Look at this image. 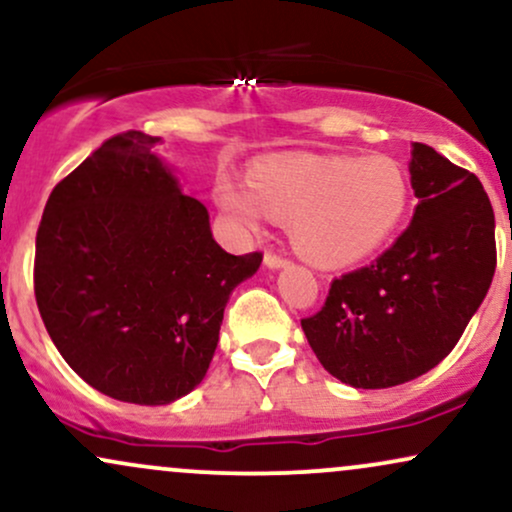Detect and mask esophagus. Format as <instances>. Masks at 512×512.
Masks as SVG:
<instances>
[{
  "mask_svg": "<svg viewBox=\"0 0 512 512\" xmlns=\"http://www.w3.org/2000/svg\"><path fill=\"white\" fill-rule=\"evenodd\" d=\"M264 264H267L269 269H281V267H286V264H289V260H286V257H281V255H276V252H264Z\"/></svg>",
  "mask_w": 512,
  "mask_h": 512,
  "instance_id": "34e87169",
  "label": "esophagus"
}]
</instances>
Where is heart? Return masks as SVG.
<instances>
[{
  "mask_svg": "<svg viewBox=\"0 0 512 512\" xmlns=\"http://www.w3.org/2000/svg\"><path fill=\"white\" fill-rule=\"evenodd\" d=\"M216 199L245 231H257L269 214L291 223L293 245L305 260L351 267L395 238L411 187L390 156H289L257 163L248 185L223 175Z\"/></svg>",
  "mask_w": 512,
  "mask_h": 512,
  "instance_id": "heart-1",
  "label": "heart"
}]
</instances>
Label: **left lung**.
I'll use <instances>...</instances> for the list:
<instances>
[{
    "label": "left lung",
    "mask_w": 512,
    "mask_h": 512,
    "mask_svg": "<svg viewBox=\"0 0 512 512\" xmlns=\"http://www.w3.org/2000/svg\"><path fill=\"white\" fill-rule=\"evenodd\" d=\"M409 173L419 204L407 231L373 264L334 279L320 313L301 320L327 373L361 390L436 368L496 272V219L477 175L419 142Z\"/></svg>",
    "instance_id": "obj_1"
}]
</instances>
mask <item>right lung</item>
Masks as SVG:
<instances>
[{
    "label": "right lung",
    "instance_id": "add662e5",
    "mask_svg": "<svg viewBox=\"0 0 512 512\" xmlns=\"http://www.w3.org/2000/svg\"><path fill=\"white\" fill-rule=\"evenodd\" d=\"M129 129L103 142L45 204L35 236V301L76 375L132 404H170L202 383L223 308L262 252L231 255L209 211L182 195Z\"/></svg>",
    "mask_w": 512,
    "mask_h": 512
}]
</instances>
